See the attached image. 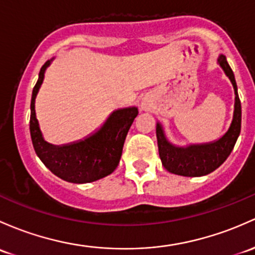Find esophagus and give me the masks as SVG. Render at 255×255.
<instances>
[{"label": "esophagus", "mask_w": 255, "mask_h": 255, "mask_svg": "<svg viewBox=\"0 0 255 255\" xmlns=\"http://www.w3.org/2000/svg\"><path fill=\"white\" fill-rule=\"evenodd\" d=\"M152 107V101L148 98H144L140 103V109L141 111H150Z\"/></svg>", "instance_id": "1"}]
</instances>
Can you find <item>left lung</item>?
<instances>
[{
	"label": "left lung",
	"mask_w": 255,
	"mask_h": 255,
	"mask_svg": "<svg viewBox=\"0 0 255 255\" xmlns=\"http://www.w3.org/2000/svg\"><path fill=\"white\" fill-rule=\"evenodd\" d=\"M218 63L231 80L235 89V111L231 126L229 130L218 140L205 144H192L183 148V146H176L171 144L166 139L162 126L157 123L156 138L159 155L163 167L168 172L184 177L205 176L220 167L234 150L236 141L241 133L242 109H241V101L238 98L235 74L230 64L227 63L226 57L224 55H220Z\"/></svg>",
	"instance_id": "left-lung-1"
}]
</instances>
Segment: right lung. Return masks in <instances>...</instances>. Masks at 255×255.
Here are the masks:
<instances>
[{"label":"right lung","mask_w":255,"mask_h":255,"mask_svg":"<svg viewBox=\"0 0 255 255\" xmlns=\"http://www.w3.org/2000/svg\"><path fill=\"white\" fill-rule=\"evenodd\" d=\"M51 61L41 67L30 103V135L34 150L47 168L61 179L71 183H89L109 176L116 170L123 144L133 121L136 107L112 112L103 127L84 140L66 145H52L45 141L35 115V98Z\"/></svg>","instance_id":"obj_1"}]
</instances>
